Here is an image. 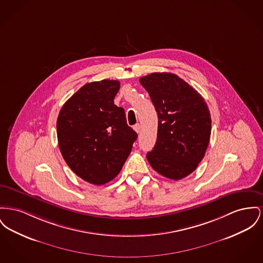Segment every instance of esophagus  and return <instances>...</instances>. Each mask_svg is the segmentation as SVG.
I'll use <instances>...</instances> for the list:
<instances>
[{"label":"esophagus","instance_id":"1","mask_svg":"<svg viewBox=\"0 0 263 263\" xmlns=\"http://www.w3.org/2000/svg\"><path fill=\"white\" fill-rule=\"evenodd\" d=\"M133 129L137 132V133H140V130H141V126H140V124H136V125H134L133 126Z\"/></svg>","mask_w":263,"mask_h":263}]
</instances>
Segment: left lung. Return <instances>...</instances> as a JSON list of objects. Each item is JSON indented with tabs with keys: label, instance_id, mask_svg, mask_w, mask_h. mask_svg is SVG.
<instances>
[{
	"label": "left lung",
	"instance_id": "8db88e82",
	"mask_svg": "<svg viewBox=\"0 0 263 263\" xmlns=\"http://www.w3.org/2000/svg\"><path fill=\"white\" fill-rule=\"evenodd\" d=\"M158 114V134L147 153L151 167L178 181L197 169L211 138L212 120L200 93L185 80L169 72L140 78Z\"/></svg>",
	"mask_w": 263,
	"mask_h": 263
}]
</instances>
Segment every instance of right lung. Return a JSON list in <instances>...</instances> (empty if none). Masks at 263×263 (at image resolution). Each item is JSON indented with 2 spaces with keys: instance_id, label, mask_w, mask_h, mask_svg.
I'll list each match as a JSON object with an SVG mask.
<instances>
[{
  "instance_id": "right-lung-1",
  "label": "right lung",
  "mask_w": 263,
  "mask_h": 263,
  "mask_svg": "<svg viewBox=\"0 0 263 263\" xmlns=\"http://www.w3.org/2000/svg\"><path fill=\"white\" fill-rule=\"evenodd\" d=\"M118 80L86 83L62 106L58 140L62 157L79 178L93 185L112 181L131 153L137 133L114 104Z\"/></svg>"
}]
</instances>
